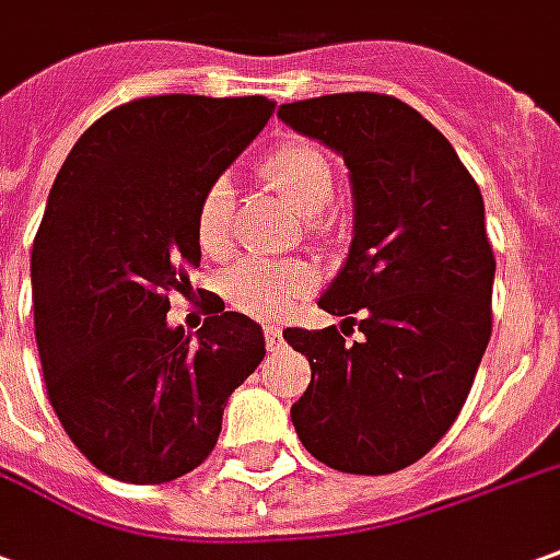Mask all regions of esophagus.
Wrapping results in <instances>:
<instances>
[{
  "mask_svg": "<svg viewBox=\"0 0 560 560\" xmlns=\"http://www.w3.org/2000/svg\"><path fill=\"white\" fill-rule=\"evenodd\" d=\"M281 343H284V337H281L279 325H266V346H269V352H279Z\"/></svg>",
  "mask_w": 560,
  "mask_h": 560,
  "instance_id": "esophagus-1",
  "label": "esophagus"
}]
</instances>
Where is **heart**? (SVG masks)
<instances>
[{
    "label": "heart",
    "instance_id": "b5f03b06",
    "mask_svg": "<svg viewBox=\"0 0 560 560\" xmlns=\"http://www.w3.org/2000/svg\"><path fill=\"white\" fill-rule=\"evenodd\" d=\"M266 177L300 214L310 217L312 230H328V217L322 211L337 192V171L328 152L310 140H291L266 159ZM192 226L201 254L223 257L232 248V184L226 177L205 186ZM312 284L315 272L296 260H242L226 272V296L232 306L264 322H276L294 310L296 300L310 294Z\"/></svg>",
    "mask_w": 560,
    "mask_h": 560
}]
</instances>
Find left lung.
Returning <instances> with one entry per match:
<instances>
[{
  "mask_svg": "<svg viewBox=\"0 0 560 560\" xmlns=\"http://www.w3.org/2000/svg\"><path fill=\"white\" fill-rule=\"evenodd\" d=\"M279 116L349 168L352 245L318 306L364 334L284 330L312 368L291 420L318 463L389 475L444 439L490 343L485 199L451 140L392 94H325Z\"/></svg>",
  "mask_w": 560,
  "mask_h": 560,
  "instance_id": "8db88e82",
  "label": "left lung"
}]
</instances>
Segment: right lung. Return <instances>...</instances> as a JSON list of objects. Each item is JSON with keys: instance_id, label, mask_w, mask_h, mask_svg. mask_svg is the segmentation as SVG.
I'll list each match as a JSON object with an SVG mask.
<instances>
[{"instance_id": "right-lung-1", "label": "right lung", "mask_w": 560, "mask_h": 560, "mask_svg": "<svg viewBox=\"0 0 560 560\" xmlns=\"http://www.w3.org/2000/svg\"><path fill=\"white\" fill-rule=\"evenodd\" d=\"M276 104L159 94L75 140L33 242V315L48 401L70 441L128 485H165L214 451L230 395L264 361V328L211 310L196 340L171 291L199 266L196 205Z\"/></svg>"}]
</instances>
